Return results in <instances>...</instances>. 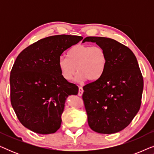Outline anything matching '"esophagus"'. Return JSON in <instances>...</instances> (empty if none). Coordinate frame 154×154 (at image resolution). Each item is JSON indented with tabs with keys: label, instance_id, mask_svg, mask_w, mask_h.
<instances>
[{
	"label": "esophagus",
	"instance_id": "esophagus-1",
	"mask_svg": "<svg viewBox=\"0 0 154 154\" xmlns=\"http://www.w3.org/2000/svg\"><path fill=\"white\" fill-rule=\"evenodd\" d=\"M83 88L81 87V86H79V93H78V94H79V96H82V94H83Z\"/></svg>",
	"mask_w": 154,
	"mask_h": 154
}]
</instances>
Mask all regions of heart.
<instances>
[{"label": "heart", "instance_id": "obj_1", "mask_svg": "<svg viewBox=\"0 0 154 154\" xmlns=\"http://www.w3.org/2000/svg\"><path fill=\"white\" fill-rule=\"evenodd\" d=\"M106 63V52L102 47L79 44L70 48L67 58L61 57L58 66L62 76L66 81H71L78 71L77 81L85 79L94 81L104 73Z\"/></svg>", "mask_w": 154, "mask_h": 154}]
</instances>
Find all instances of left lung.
<instances>
[{"instance_id": "8db88e82", "label": "left lung", "mask_w": 154, "mask_h": 154, "mask_svg": "<svg viewBox=\"0 0 154 154\" xmlns=\"http://www.w3.org/2000/svg\"><path fill=\"white\" fill-rule=\"evenodd\" d=\"M105 50L107 63L102 76L83 86L82 97L90 128L102 134L116 133L131 123L140 110L144 81L132 50L115 40L89 36Z\"/></svg>"}]
</instances>
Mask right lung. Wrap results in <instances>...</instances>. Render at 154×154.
I'll return each instance as SVG.
<instances>
[{
	"label": "right lung",
	"instance_id": "add662e5",
	"mask_svg": "<svg viewBox=\"0 0 154 154\" xmlns=\"http://www.w3.org/2000/svg\"><path fill=\"white\" fill-rule=\"evenodd\" d=\"M83 39L52 35L20 52L10 76V101L19 121L38 134L54 133L60 128L67 97L79 88L62 76L58 62L63 52Z\"/></svg>",
	"mask_w": 154,
	"mask_h": 154
}]
</instances>
